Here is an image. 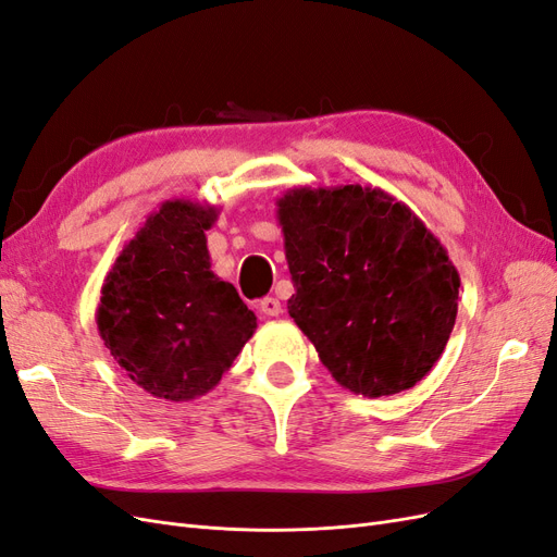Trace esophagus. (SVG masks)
I'll return each instance as SVG.
<instances>
[{"label": "esophagus", "instance_id": "1", "mask_svg": "<svg viewBox=\"0 0 557 557\" xmlns=\"http://www.w3.org/2000/svg\"><path fill=\"white\" fill-rule=\"evenodd\" d=\"M260 311H262L264 315H278L283 309H281V301H278L276 297H264V299L260 301Z\"/></svg>", "mask_w": 557, "mask_h": 557}]
</instances>
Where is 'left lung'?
<instances>
[{
    "instance_id": "8db88e82",
    "label": "left lung",
    "mask_w": 557,
    "mask_h": 557,
    "mask_svg": "<svg viewBox=\"0 0 557 557\" xmlns=\"http://www.w3.org/2000/svg\"><path fill=\"white\" fill-rule=\"evenodd\" d=\"M295 285L288 313L346 391H409L442 358L460 274L442 242L393 195L352 183L276 199Z\"/></svg>"
}]
</instances>
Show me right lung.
I'll return each mask as SVG.
<instances>
[{
    "label": "right lung",
    "mask_w": 557,
    "mask_h": 557,
    "mask_svg": "<svg viewBox=\"0 0 557 557\" xmlns=\"http://www.w3.org/2000/svg\"><path fill=\"white\" fill-rule=\"evenodd\" d=\"M221 207L166 199L104 278L97 330L141 391L190 401L221 383L258 327L237 288L211 272L207 230Z\"/></svg>",
    "instance_id": "right-lung-1"
}]
</instances>
